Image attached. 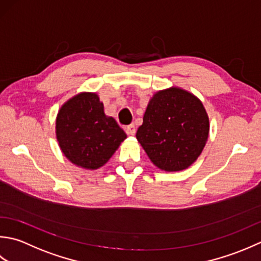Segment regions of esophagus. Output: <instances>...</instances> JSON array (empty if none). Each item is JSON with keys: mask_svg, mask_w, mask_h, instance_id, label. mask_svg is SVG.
<instances>
[{"mask_svg": "<svg viewBox=\"0 0 261 261\" xmlns=\"http://www.w3.org/2000/svg\"><path fill=\"white\" fill-rule=\"evenodd\" d=\"M125 130H126V133L128 135H134L135 132H136V127H135L134 124H130V125H128V126L126 127Z\"/></svg>", "mask_w": 261, "mask_h": 261, "instance_id": "obj_1", "label": "esophagus"}]
</instances>
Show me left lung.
Segmentation results:
<instances>
[{"instance_id":"1","label":"left lung","mask_w":261,"mask_h":261,"mask_svg":"<svg viewBox=\"0 0 261 261\" xmlns=\"http://www.w3.org/2000/svg\"><path fill=\"white\" fill-rule=\"evenodd\" d=\"M208 130V116L200 100L170 88L154 94L136 138L158 168L180 171L197 160Z\"/></svg>"}]
</instances>
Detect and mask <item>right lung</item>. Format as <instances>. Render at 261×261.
Here are the masks:
<instances>
[{"mask_svg":"<svg viewBox=\"0 0 261 261\" xmlns=\"http://www.w3.org/2000/svg\"><path fill=\"white\" fill-rule=\"evenodd\" d=\"M56 136L68 160L86 169L102 167L126 138L113 117L106 116L95 93H80L63 105Z\"/></svg>","mask_w":261,"mask_h":261,"instance_id":"right-lung-1","label":"right lung"}]
</instances>
